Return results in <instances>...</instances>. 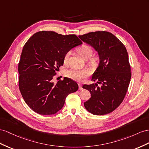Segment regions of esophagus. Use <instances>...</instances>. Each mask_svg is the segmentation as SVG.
Here are the masks:
<instances>
[{
	"label": "esophagus",
	"mask_w": 149,
	"mask_h": 149,
	"mask_svg": "<svg viewBox=\"0 0 149 149\" xmlns=\"http://www.w3.org/2000/svg\"><path fill=\"white\" fill-rule=\"evenodd\" d=\"M79 89L80 90H82V87L81 83H79Z\"/></svg>",
	"instance_id": "1"
}]
</instances>
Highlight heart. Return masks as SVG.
<instances>
[{
  "instance_id": "obj_1",
  "label": "heart",
  "mask_w": 149,
  "mask_h": 149,
  "mask_svg": "<svg viewBox=\"0 0 149 149\" xmlns=\"http://www.w3.org/2000/svg\"><path fill=\"white\" fill-rule=\"evenodd\" d=\"M77 52L79 54L82 56L83 58L90 57L93 53V49L90 46L87 45H82L81 47L77 48ZM70 55V52H68L65 53L63 57V62L64 63L67 64L68 62V58ZM98 56H94L91 58V63H95L97 62ZM89 75V72L87 69L84 68V69H80L77 68H70L66 72V75L68 77L72 79L75 80L77 81H82L85 78L88 77Z\"/></svg>"
}]
</instances>
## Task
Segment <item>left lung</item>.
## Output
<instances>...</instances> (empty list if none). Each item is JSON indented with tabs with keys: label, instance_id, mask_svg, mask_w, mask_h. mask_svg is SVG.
Segmentation results:
<instances>
[{
	"label": "left lung",
	"instance_id": "left-lung-1",
	"mask_svg": "<svg viewBox=\"0 0 149 149\" xmlns=\"http://www.w3.org/2000/svg\"><path fill=\"white\" fill-rule=\"evenodd\" d=\"M79 37L97 52L100 60L91 79L97 82L82 86L91 93V98L84 105L94 115L108 114L123 101L130 82L131 67L127 49L108 31L91 32Z\"/></svg>",
	"mask_w": 149,
	"mask_h": 149
}]
</instances>
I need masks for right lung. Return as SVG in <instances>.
Here are the masks:
<instances>
[{
    "label": "right lung",
    "instance_id": "1",
    "mask_svg": "<svg viewBox=\"0 0 149 149\" xmlns=\"http://www.w3.org/2000/svg\"><path fill=\"white\" fill-rule=\"evenodd\" d=\"M82 44L75 35L46 31L35 33L26 42L18 64L19 87L34 111L42 115L55 114L62 108L68 95L78 90L77 83L70 78L56 84L52 79L63 65L65 53Z\"/></svg>",
    "mask_w": 149,
    "mask_h": 149
}]
</instances>
